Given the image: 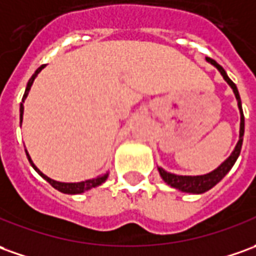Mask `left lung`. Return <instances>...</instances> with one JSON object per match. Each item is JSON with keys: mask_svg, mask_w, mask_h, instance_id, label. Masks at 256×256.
<instances>
[{"mask_svg": "<svg viewBox=\"0 0 256 256\" xmlns=\"http://www.w3.org/2000/svg\"><path fill=\"white\" fill-rule=\"evenodd\" d=\"M206 61L209 64H212L222 74L223 79L232 88V93H234V96L237 98V104H238L240 110V136L238 142H237V145L234 148V150L232 152V154L226 158L218 168H214L213 172H208V174H202V176H178V174H172V172H166L164 168H162V167H158V174H160V177L163 178L166 184L170 185V186L181 192H186V194H204V192L212 190L214 185L224 178L226 174L232 170V167L237 162V158H238L241 146H242V138H244V112H242V106H241L238 89H237V86H236V84L232 82V79L227 76L223 66H220L212 58H206Z\"/></svg>", "mask_w": 256, "mask_h": 256, "instance_id": "1", "label": "left lung"}]
</instances>
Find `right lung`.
<instances>
[{
    "instance_id": "add662e5",
    "label": "right lung",
    "mask_w": 256,
    "mask_h": 256,
    "mask_svg": "<svg viewBox=\"0 0 256 256\" xmlns=\"http://www.w3.org/2000/svg\"><path fill=\"white\" fill-rule=\"evenodd\" d=\"M46 65H42L40 68H37L36 71H34V74L32 75V78L29 79V82H28V84H26V89H24V98H22V103H20V107H19V118H20V125H22V120H24V100H26V98H28V94H29V92H30V88L32 84H33V82H34V79L37 78V75L42 72V70H43ZM24 152H26V156H28V158H29V163L32 164V167L36 170L37 172H38V176H42L47 182H50L56 190H58L60 192H62V194H68V195H76V194H84V192L89 191V190H93V188H96V186H98V185L104 184L106 180L108 178V172H106V174H102V176H98L96 178H90V180H84V181H80V182H61V181H56V180L50 178V177H47L46 174H43V172H40L38 168H37L36 166H34V163H33V160H32L30 154L28 153V150L24 149Z\"/></svg>"
}]
</instances>
